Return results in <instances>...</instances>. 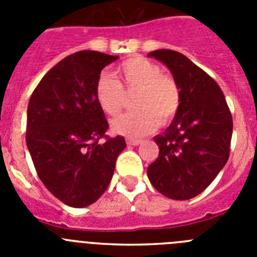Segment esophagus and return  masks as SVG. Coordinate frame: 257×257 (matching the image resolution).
<instances>
[{
    "label": "esophagus",
    "mask_w": 257,
    "mask_h": 257,
    "mask_svg": "<svg viewBox=\"0 0 257 257\" xmlns=\"http://www.w3.org/2000/svg\"><path fill=\"white\" fill-rule=\"evenodd\" d=\"M127 144L139 145V144H142V140H139V139H127Z\"/></svg>",
    "instance_id": "1"
}]
</instances>
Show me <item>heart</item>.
<instances>
[{"label": "heart", "instance_id": "b5f03b06", "mask_svg": "<svg viewBox=\"0 0 257 257\" xmlns=\"http://www.w3.org/2000/svg\"><path fill=\"white\" fill-rule=\"evenodd\" d=\"M121 82L109 74L99 76L95 85V99L106 115L114 117L124 104V93L133 94L134 112L124 113L112 121L117 134L139 138L156 130L160 122L169 123L181 106V90L172 77L163 74V68L142 56L127 59L117 70Z\"/></svg>", "mask_w": 257, "mask_h": 257}]
</instances>
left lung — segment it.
Returning <instances> with one entry per match:
<instances>
[{
    "label": "left lung",
    "instance_id": "1",
    "mask_svg": "<svg viewBox=\"0 0 257 257\" xmlns=\"http://www.w3.org/2000/svg\"><path fill=\"white\" fill-rule=\"evenodd\" d=\"M148 56L171 70L180 86L181 106L167 130L154 138L160 154L147 172L163 196L185 201L203 192L225 166L233 118L216 81L187 56L165 49Z\"/></svg>",
    "mask_w": 257,
    "mask_h": 257
}]
</instances>
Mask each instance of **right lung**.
Wrapping results in <instances>:
<instances>
[{
    "label": "right lung",
    "instance_id": "right-lung-1",
    "mask_svg": "<svg viewBox=\"0 0 257 257\" xmlns=\"http://www.w3.org/2000/svg\"><path fill=\"white\" fill-rule=\"evenodd\" d=\"M117 59L91 50L72 54L45 74L29 99L26 140L36 171L72 207L100 198L126 148L124 138L105 135L108 121L95 99L101 69Z\"/></svg>",
    "mask_w": 257,
    "mask_h": 257
}]
</instances>
